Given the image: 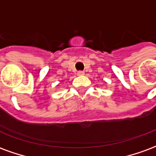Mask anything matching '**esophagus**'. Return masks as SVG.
Instances as JSON below:
<instances>
[{
  "label": "esophagus",
  "instance_id": "34e87169",
  "mask_svg": "<svg viewBox=\"0 0 156 156\" xmlns=\"http://www.w3.org/2000/svg\"><path fill=\"white\" fill-rule=\"evenodd\" d=\"M77 74H78V76H82V75H84V72H83V71H78V73H77Z\"/></svg>",
  "mask_w": 156,
  "mask_h": 156
}]
</instances>
